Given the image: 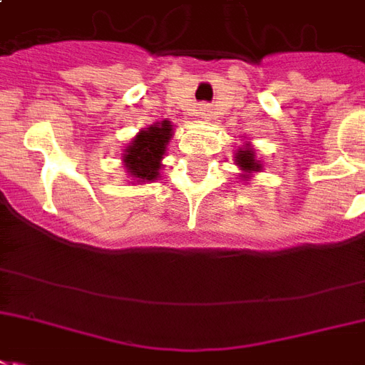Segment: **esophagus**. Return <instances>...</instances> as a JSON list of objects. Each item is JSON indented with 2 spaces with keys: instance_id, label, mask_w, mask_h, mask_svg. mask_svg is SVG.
<instances>
[{
  "instance_id": "obj_1",
  "label": "esophagus",
  "mask_w": 365,
  "mask_h": 365,
  "mask_svg": "<svg viewBox=\"0 0 365 365\" xmlns=\"http://www.w3.org/2000/svg\"><path fill=\"white\" fill-rule=\"evenodd\" d=\"M200 111H202V117H204V119H210V109L205 108V106L200 109Z\"/></svg>"
}]
</instances>
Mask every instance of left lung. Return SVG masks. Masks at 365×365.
<instances>
[{"instance_id":"left-lung-1","label":"left lung","mask_w":365,"mask_h":365,"mask_svg":"<svg viewBox=\"0 0 365 365\" xmlns=\"http://www.w3.org/2000/svg\"><path fill=\"white\" fill-rule=\"evenodd\" d=\"M235 163L240 167V171H242L240 177H245V179H248L252 173L262 171V163L256 160V155H254V148H252L250 144H246L245 148H240V150H238Z\"/></svg>"}]
</instances>
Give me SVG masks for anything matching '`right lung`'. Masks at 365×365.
Segmentation results:
<instances>
[{
	"label": "right lung",
	"mask_w": 365,
	"mask_h": 365,
	"mask_svg": "<svg viewBox=\"0 0 365 365\" xmlns=\"http://www.w3.org/2000/svg\"><path fill=\"white\" fill-rule=\"evenodd\" d=\"M173 138V125L169 120L155 123L146 130H140L123 153L127 173L138 182L158 180L161 160L167 152V144Z\"/></svg>",
	"instance_id": "right-lung-1"
}]
</instances>
